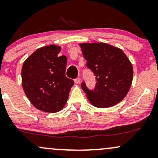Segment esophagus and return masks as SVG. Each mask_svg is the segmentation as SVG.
<instances>
[{
    "label": "esophagus",
    "instance_id": "1",
    "mask_svg": "<svg viewBox=\"0 0 158 158\" xmlns=\"http://www.w3.org/2000/svg\"><path fill=\"white\" fill-rule=\"evenodd\" d=\"M81 78H80V77H77V78H76L75 80V83H81Z\"/></svg>",
    "mask_w": 158,
    "mask_h": 158
}]
</instances>
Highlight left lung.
I'll use <instances>...</instances> for the list:
<instances>
[{
  "mask_svg": "<svg viewBox=\"0 0 158 158\" xmlns=\"http://www.w3.org/2000/svg\"><path fill=\"white\" fill-rule=\"evenodd\" d=\"M86 66L96 76V86L89 90L83 82V90L92 106L108 108L127 96L133 80L132 64L119 48L106 43L79 44Z\"/></svg>",
  "mask_w": 158,
  "mask_h": 158,
  "instance_id": "1",
  "label": "left lung"
}]
</instances>
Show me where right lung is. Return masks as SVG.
Wrapping results in <instances>:
<instances>
[{"label":"right lung","instance_id":"1","mask_svg":"<svg viewBox=\"0 0 158 158\" xmlns=\"http://www.w3.org/2000/svg\"><path fill=\"white\" fill-rule=\"evenodd\" d=\"M61 47L43 46L24 61L22 86L26 95L36 109L57 112L64 107L74 81L65 75L67 58L58 56Z\"/></svg>","mask_w":158,"mask_h":158}]
</instances>
